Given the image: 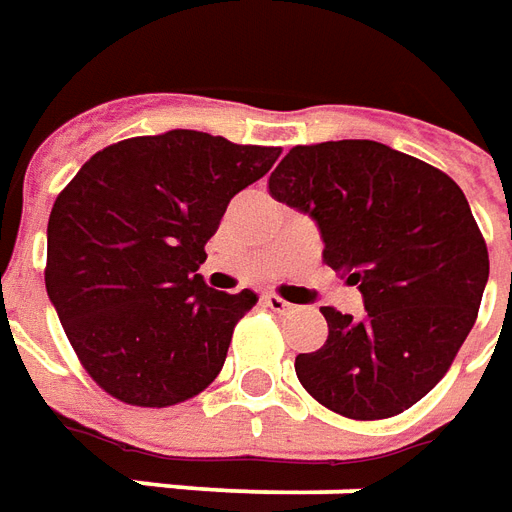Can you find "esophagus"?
<instances>
[{"label":"esophagus","instance_id":"obj_1","mask_svg":"<svg viewBox=\"0 0 512 512\" xmlns=\"http://www.w3.org/2000/svg\"><path fill=\"white\" fill-rule=\"evenodd\" d=\"M264 306L270 308V311H275V314H289V311H295L292 303H286L284 297L278 295H264Z\"/></svg>","mask_w":512,"mask_h":512}]
</instances>
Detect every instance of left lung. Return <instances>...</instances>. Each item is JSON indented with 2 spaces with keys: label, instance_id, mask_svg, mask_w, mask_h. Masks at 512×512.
Here are the masks:
<instances>
[{
  "label": "left lung",
  "instance_id": "left-lung-1",
  "mask_svg": "<svg viewBox=\"0 0 512 512\" xmlns=\"http://www.w3.org/2000/svg\"><path fill=\"white\" fill-rule=\"evenodd\" d=\"M270 192L317 220L322 262L361 289L366 314L325 306L328 339L295 358L314 400L347 419L408 411L447 375L474 328L488 248L444 170L375 143L295 146Z\"/></svg>",
  "mask_w": 512,
  "mask_h": 512
}]
</instances>
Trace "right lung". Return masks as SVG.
I'll list each match as a JSON object with an SVG mask.
<instances>
[{"mask_svg":"<svg viewBox=\"0 0 512 512\" xmlns=\"http://www.w3.org/2000/svg\"><path fill=\"white\" fill-rule=\"evenodd\" d=\"M278 157L173 129L101 148L57 195L46 292L99 389L168 408L220 375L234 325L259 297L209 289L198 267L228 201Z\"/></svg>","mask_w":512,"mask_h":512,"instance_id":"obj_1","label":"right lung"}]
</instances>
